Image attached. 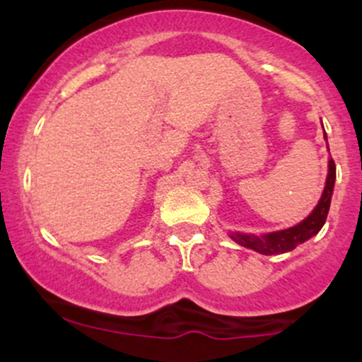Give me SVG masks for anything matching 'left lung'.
<instances>
[{"label": "left lung", "instance_id": "left-lung-1", "mask_svg": "<svg viewBox=\"0 0 362 362\" xmlns=\"http://www.w3.org/2000/svg\"><path fill=\"white\" fill-rule=\"evenodd\" d=\"M334 184H335V163L330 158V160H328V175H327L325 190H323L318 206L315 207L313 213H311L305 221H301L300 224H296V226L293 228H288V230L276 231V233H269L264 236L233 233L231 235V238H233L238 245H242V247L250 248V250H255L259 253H264V255H279V253L294 250L298 245L305 243L306 240L311 238V236L317 235L323 228V224H325L328 209H330V199H332V192H334Z\"/></svg>", "mask_w": 362, "mask_h": 362}]
</instances>
